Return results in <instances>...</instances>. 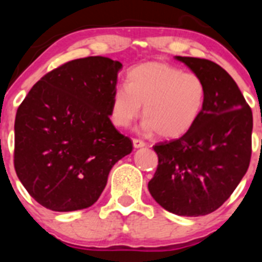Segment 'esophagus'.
Listing matches in <instances>:
<instances>
[{"mask_svg":"<svg viewBox=\"0 0 262 262\" xmlns=\"http://www.w3.org/2000/svg\"><path fill=\"white\" fill-rule=\"evenodd\" d=\"M133 146L134 148H143L146 147V143L143 141H141V139H133Z\"/></svg>","mask_w":262,"mask_h":262,"instance_id":"esophagus-1","label":"esophagus"}]
</instances>
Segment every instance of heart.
I'll use <instances>...</instances> for the list:
<instances>
[{
    "mask_svg": "<svg viewBox=\"0 0 262 262\" xmlns=\"http://www.w3.org/2000/svg\"><path fill=\"white\" fill-rule=\"evenodd\" d=\"M205 102L207 86L199 76L165 62H146L129 71L126 84L114 89L110 119L115 126L126 128L143 105V130L176 138L194 126Z\"/></svg>",
    "mask_w": 262,
    "mask_h": 262,
    "instance_id": "obj_1",
    "label": "heart"
}]
</instances>
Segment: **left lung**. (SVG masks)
Masks as SVG:
<instances>
[{"label": "left lung", "instance_id": "1", "mask_svg": "<svg viewBox=\"0 0 262 262\" xmlns=\"http://www.w3.org/2000/svg\"><path fill=\"white\" fill-rule=\"evenodd\" d=\"M175 58L204 81L207 102L196 123L181 138L153 147L158 166L148 190L168 212L205 215L231 196L247 172L252 112L221 66L200 58Z\"/></svg>", "mask_w": 262, "mask_h": 262}]
</instances>
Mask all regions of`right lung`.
<instances>
[{"label": "right lung", "mask_w": 262, "mask_h": 262, "mask_svg": "<svg viewBox=\"0 0 262 262\" xmlns=\"http://www.w3.org/2000/svg\"><path fill=\"white\" fill-rule=\"evenodd\" d=\"M123 64L106 57L71 60L36 82L15 119V170L40 205L86 209L104 191L113 166L132 152L110 120Z\"/></svg>", "instance_id": "add662e5"}]
</instances>
